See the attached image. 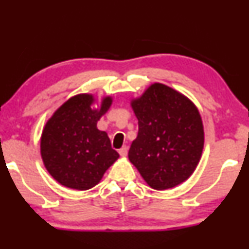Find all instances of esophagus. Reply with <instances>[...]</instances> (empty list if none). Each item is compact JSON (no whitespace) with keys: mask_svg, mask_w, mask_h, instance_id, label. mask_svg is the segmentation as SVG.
<instances>
[{"mask_svg":"<svg viewBox=\"0 0 249 249\" xmlns=\"http://www.w3.org/2000/svg\"><path fill=\"white\" fill-rule=\"evenodd\" d=\"M127 153H128L127 146H123V147H122V148L119 150V154L122 156V157H126V156H127Z\"/></svg>","mask_w":249,"mask_h":249,"instance_id":"esophagus-1","label":"esophagus"}]
</instances>
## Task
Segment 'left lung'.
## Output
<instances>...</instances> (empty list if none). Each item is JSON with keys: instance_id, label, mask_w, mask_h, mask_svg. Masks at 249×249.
I'll list each match as a JSON object with an SVG mask.
<instances>
[{"instance_id": "obj_1", "label": "left lung", "mask_w": 249, "mask_h": 249, "mask_svg": "<svg viewBox=\"0 0 249 249\" xmlns=\"http://www.w3.org/2000/svg\"><path fill=\"white\" fill-rule=\"evenodd\" d=\"M138 135L128 159L155 190H166L190 178L204 146L203 123L190 99L162 83H153L130 101Z\"/></svg>"}]
</instances>
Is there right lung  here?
<instances>
[{
	"label": "right lung",
	"instance_id": "right-lung-1",
	"mask_svg": "<svg viewBox=\"0 0 249 249\" xmlns=\"http://www.w3.org/2000/svg\"><path fill=\"white\" fill-rule=\"evenodd\" d=\"M112 102V96H104L99 104L93 94H77L46 123L40 137L41 159L49 175L64 187L89 190L119 159L107 134L96 127ZM93 104L98 107L93 108Z\"/></svg>",
	"mask_w": 249,
	"mask_h": 249
}]
</instances>
